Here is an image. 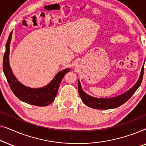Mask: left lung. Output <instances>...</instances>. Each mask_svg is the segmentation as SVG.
<instances>
[{
    "label": "left lung",
    "instance_id": "left-lung-1",
    "mask_svg": "<svg viewBox=\"0 0 146 146\" xmlns=\"http://www.w3.org/2000/svg\"><path fill=\"white\" fill-rule=\"evenodd\" d=\"M143 68H144V67L143 66L142 69H141V71L140 76H139L137 83L130 90H129L126 92L119 96L111 98H96L90 96L89 95H88L87 94H86L82 90L80 83L78 80V88L80 96L82 100L83 103L85 105L94 109L108 110L119 107V106L122 105L123 104L126 102L132 96V95L135 93V92L139 87L143 79Z\"/></svg>",
    "mask_w": 146,
    "mask_h": 146
}]
</instances>
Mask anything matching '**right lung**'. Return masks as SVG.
Instances as JSON below:
<instances>
[{
  "mask_svg": "<svg viewBox=\"0 0 146 146\" xmlns=\"http://www.w3.org/2000/svg\"><path fill=\"white\" fill-rule=\"evenodd\" d=\"M12 33L13 31L10 34L6 44V51L4 54L3 64V72L7 78L10 88L18 98L29 104L38 106H46L50 104L54 100L62 80L66 74L70 70L67 68L60 72L56 75L54 78L48 85L42 88L34 89L23 86L13 75L9 66V45L11 42Z\"/></svg>",
  "mask_w": 146,
  "mask_h": 146,
  "instance_id": "1",
  "label": "right lung"
}]
</instances>
